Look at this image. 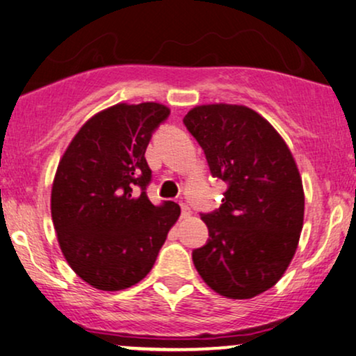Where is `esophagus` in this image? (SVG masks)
<instances>
[{"mask_svg": "<svg viewBox=\"0 0 356 356\" xmlns=\"http://www.w3.org/2000/svg\"><path fill=\"white\" fill-rule=\"evenodd\" d=\"M181 209H182V213H181L182 218H188V217H191V209H188V207H187L186 204H181Z\"/></svg>", "mask_w": 356, "mask_h": 356, "instance_id": "34e87169", "label": "esophagus"}]
</instances>
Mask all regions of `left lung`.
Listing matches in <instances>:
<instances>
[{
  "label": "left lung",
  "instance_id": "obj_1",
  "mask_svg": "<svg viewBox=\"0 0 356 356\" xmlns=\"http://www.w3.org/2000/svg\"><path fill=\"white\" fill-rule=\"evenodd\" d=\"M184 124L210 174L227 182L220 209L200 213L209 241L192 251L207 286L251 299L281 279L304 222L302 181L289 147L263 116L240 105L195 106Z\"/></svg>",
  "mask_w": 356,
  "mask_h": 356
}]
</instances>
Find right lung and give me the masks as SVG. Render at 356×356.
Masks as SVG:
<instances>
[{
	"mask_svg": "<svg viewBox=\"0 0 356 356\" xmlns=\"http://www.w3.org/2000/svg\"><path fill=\"white\" fill-rule=\"evenodd\" d=\"M159 103H120L90 118L58 163L52 186L54 228L69 266L100 291H121L154 266L181 207L147 199L145 157L169 118Z\"/></svg>",
	"mask_w": 356,
	"mask_h": 356,
	"instance_id": "1",
	"label": "right lung"
}]
</instances>
